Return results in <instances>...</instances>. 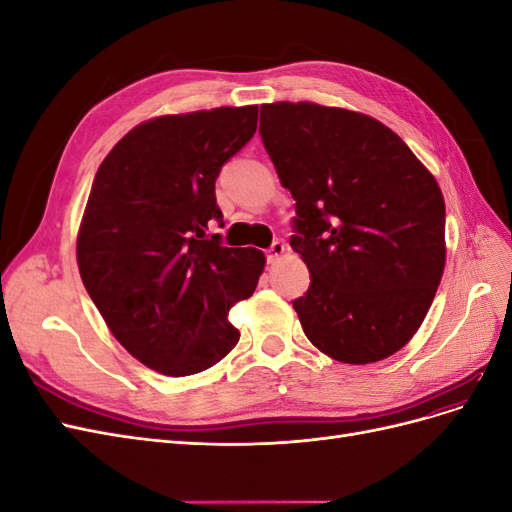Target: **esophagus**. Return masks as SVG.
Returning a JSON list of instances; mask_svg holds the SVG:
<instances>
[{
  "mask_svg": "<svg viewBox=\"0 0 512 512\" xmlns=\"http://www.w3.org/2000/svg\"><path fill=\"white\" fill-rule=\"evenodd\" d=\"M284 252H286V245L280 243V241H275V243L269 247V250H267V260H269V262L280 260V258L284 256Z\"/></svg>",
  "mask_w": 512,
  "mask_h": 512,
  "instance_id": "obj_1",
  "label": "esophagus"
}]
</instances>
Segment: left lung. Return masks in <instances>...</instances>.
Masks as SVG:
<instances>
[{
	"label": "left lung",
	"mask_w": 512,
	"mask_h": 512,
	"mask_svg": "<svg viewBox=\"0 0 512 512\" xmlns=\"http://www.w3.org/2000/svg\"><path fill=\"white\" fill-rule=\"evenodd\" d=\"M260 136L297 200L290 247L312 275L292 307L320 352L367 365L404 348L440 286L444 196L378 119L314 102L260 106Z\"/></svg>",
	"instance_id": "1"
}]
</instances>
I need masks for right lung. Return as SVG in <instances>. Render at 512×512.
<instances>
[{
    "label": "right lung",
    "mask_w": 512,
    "mask_h": 512,
    "mask_svg": "<svg viewBox=\"0 0 512 512\" xmlns=\"http://www.w3.org/2000/svg\"><path fill=\"white\" fill-rule=\"evenodd\" d=\"M258 106L162 115L138 123L100 164L76 237L81 280L134 359L192 376L237 346L230 307L265 271L256 247L207 237L222 220L215 179L256 132Z\"/></svg>",
    "instance_id": "1"
}]
</instances>
